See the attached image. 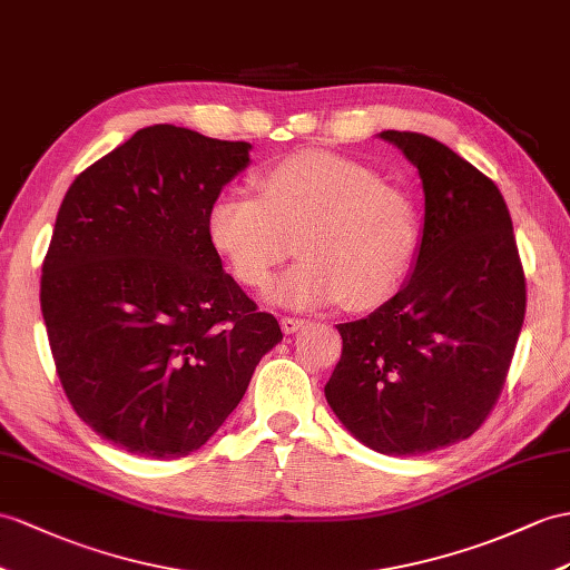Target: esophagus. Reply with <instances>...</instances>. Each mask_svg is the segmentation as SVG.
<instances>
[{"mask_svg": "<svg viewBox=\"0 0 570 570\" xmlns=\"http://www.w3.org/2000/svg\"><path fill=\"white\" fill-rule=\"evenodd\" d=\"M302 326H304L302 318H295V316H283V318H281L283 333H297Z\"/></svg>", "mask_w": 570, "mask_h": 570, "instance_id": "34e87169", "label": "esophagus"}]
</instances>
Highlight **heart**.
Here are the masks:
<instances>
[{"label": "heart", "instance_id": "1", "mask_svg": "<svg viewBox=\"0 0 570 570\" xmlns=\"http://www.w3.org/2000/svg\"><path fill=\"white\" fill-rule=\"evenodd\" d=\"M258 198L225 193L207 213V237L232 275L268 287L275 268L302 258L273 287L293 309L377 307L394 293L415 242L409 193L365 164L326 149L283 157L254 176Z\"/></svg>", "mask_w": 570, "mask_h": 570}]
</instances>
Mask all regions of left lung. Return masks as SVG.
<instances>
[{"mask_svg": "<svg viewBox=\"0 0 570 570\" xmlns=\"http://www.w3.org/2000/svg\"><path fill=\"white\" fill-rule=\"evenodd\" d=\"M425 196L413 273L380 309L338 324L343 353L324 394L382 454H425L476 433L510 370L524 322V271L501 190L421 132L384 130Z\"/></svg>", "mask_w": 570, "mask_h": 570, "instance_id": "8db88e82", "label": "left lung"}]
</instances>
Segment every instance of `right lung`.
<instances>
[{
  "label": "right lung",
  "mask_w": 570,
  "mask_h": 570,
  "mask_svg": "<svg viewBox=\"0 0 570 570\" xmlns=\"http://www.w3.org/2000/svg\"><path fill=\"white\" fill-rule=\"evenodd\" d=\"M248 149L151 125L81 171L60 205L40 275L55 370L79 419L130 454L203 448L283 341L207 237Z\"/></svg>",
  "instance_id": "obj_1"
}]
</instances>
